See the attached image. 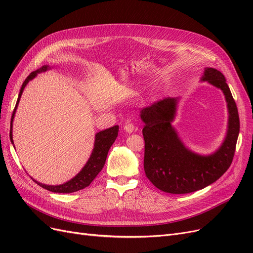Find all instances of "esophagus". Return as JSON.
Segmentation results:
<instances>
[{"label":"esophagus","mask_w":253,"mask_h":253,"mask_svg":"<svg viewBox=\"0 0 253 253\" xmlns=\"http://www.w3.org/2000/svg\"><path fill=\"white\" fill-rule=\"evenodd\" d=\"M124 128H125V131H126V133H132V132H134L135 126H134L133 124H126V125L124 126Z\"/></svg>","instance_id":"obj_1"}]
</instances>
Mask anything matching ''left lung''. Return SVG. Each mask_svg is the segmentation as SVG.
I'll list each match as a JSON object with an SVG mask.
<instances>
[{"mask_svg": "<svg viewBox=\"0 0 253 253\" xmlns=\"http://www.w3.org/2000/svg\"><path fill=\"white\" fill-rule=\"evenodd\" d=\"M203 80L224 91L229 109V128L220 149L210 156L194 154L185 148L171 126L176 98H165L141 111L144 122L143 168L147 177L159 190L171 194H187L216 181L231 166L240 133L236 103L224 75L207 68Z\"/></svg>", "mask_w": 253, "mask_h": 253, "instance_id": "1", "label": "left lung"}]
</instances>
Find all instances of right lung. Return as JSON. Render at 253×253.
<instances>
[{"label": "right lung", "instance_id": "obj_1", "mask_svg": "<svg viewBox=\"0 0 253 253\" xmlns=\"http://www.w3.org/2000/svg\"><path fill=\"white\" fill-rule=\"evenodd\" d=\"M47 67H48L47 65H45L42 68H40V70L30 73L28 77L25 79V81L23 82V84H22V87H21V90H20L19 97H18L16 108H14V110H13L12 116H11V121H10L9 136H10L11 141H12V134H11L12 119H13V116H14V112H16V109H17V105H18L19 100L21 98V95L23 93V89H24L25 85L28 83L29 80H32L36 77L37 73L46 71ZM118 131H119V126H114L110 128L104 129V131L97 133L96 139H95V144H94L95 148L93 150V153H91L88 162L86 163L85 166H84V168L81 170V172L77 176H75V177L73 179H71L70 181H67V182L63 183V185H60V186H46V185H43V183H40V182H38L36 180H34V181L37 182L40 187L50 191V192H55V193H73V192H76V191H79L81 189H84L85 187L89 186L90 182L96 178V176L99 174V172L102 170V168L105 164L106 156H108L109 150L112 147V144L114 143V141L116 140V138H117Z\"/></svg>", "mask_w": 253, "mask_h": 253}]
</instances>
